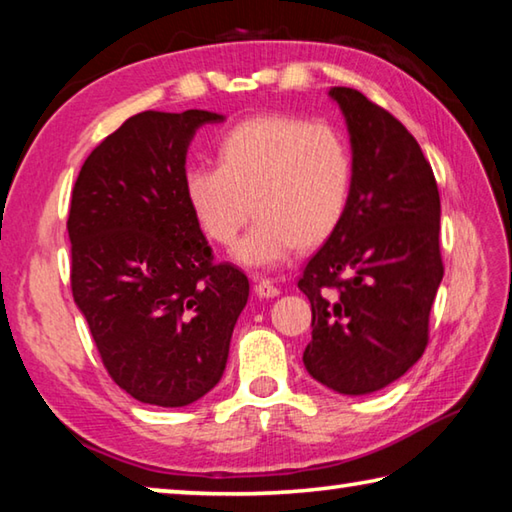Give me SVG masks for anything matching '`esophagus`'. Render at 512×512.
Wrapping results in <instances>:
<instances>
[{"mask_svg": "<svg viewBox=\"0 0 512 512\" xmlns=\"http://www.w3.org/2000/svg\"><path fill=\"white\" fill-rule=\"evenodd\" d=\"M255 293L259 298H277L280 296V289H277L271 280H259L255 284Z\"/></svg>", "mask_w": 512, "mask_h": 512, "instance_id": "esophagus-1", "label": "esophagus"}]
</instances>
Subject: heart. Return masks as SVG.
Listing matches in <instances>:
<instances>
[{"mask_svg": "<svg viewBox=\"0 0 512 512\" xmlns=\"http://www.w3.org/2000/svg\"><path fill=\"white\" fill-rule=\"evenodd\" d=\"M354 164L345 137L327 124L268 115L223 135L219 164L185 169L183 192L196 223L216 244H232V262L266 273L298 246H318L339 228L352 194Z\"/></svg>", "mask_w": 512, "mask_h": 512, "instance_id": "1", "label": "heart"}]
</instances>
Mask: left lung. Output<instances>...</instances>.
Returning <instances> with one entry per match:
<instances>
[{
    "label": "left lung",
    "mask_w": 512,
    "mask_h": 512,
    "mask_svg": "<svg viewBox=\"0 0 512 512\" xmlns=\"http://www.w3.org/2000/svg\"><path fill=\"white\" fill-rule=\"evenodd\" d=\"M352 149V194L298 289L311 302L302 354L318 384L368 395L422 357L443 280L440 196L420 144L391 112L352 88H332Z\"/></svg>",
    "instance_id": "1"
}]
</instances>
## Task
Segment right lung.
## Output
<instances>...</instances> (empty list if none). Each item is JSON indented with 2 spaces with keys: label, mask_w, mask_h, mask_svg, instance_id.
<instances>
[{
  "label": "right lung",
  "mask_w": 512,
  "mask_h": 512,
  "mask_svg": "<svg viewBox=\"0 0 512 512\" xmlns=\"http://www.w3.org/2000/svg\"><path fill=\"white\" fill-rule=\"evenodd\" d=\"M207 110H146L83 162L72 192V293L119 388L178 409L223 377L248 277L216 264L185 201L187 149Z\"/></svg>",
  "instance_id": "1"
}]
</instances>
